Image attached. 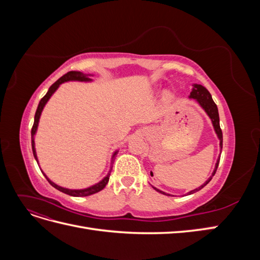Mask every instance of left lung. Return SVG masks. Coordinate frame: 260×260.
I'll return each mask as SVG.
<instances>
[{
  "label": "left lung",
  "instance_id": "obj_1",
  "mask_svg": "<svg viewBox=\"0 0 260 260\" xmlns=\"http://www.w3.org/2000/svg\"><path fill=\"white\" fill-rule=\"evenodd\" d=\"M190 99H194V100L198 101V103L202 106V108H203L204 111L206 112V114L209 116V118L211 119V122H212V125H214V129H215V131H216V133H217V137H218V139H219V141H220V149H222V131H221V129H220L218 107H217V105L215 104L214 100H212V98H211V95H210V93L208 92V90L205 88V86H203V85H201V84H194V85H193V89H192V92L190 93ZM219 160H220V157H219L217 162H216V167H215L214 172H212L211 177L206 181L205 183H204L203 185H201L199 188H195V190H193V191H191V192H188V193H187L188 195L200 191L201 188H203L206 184L209 183V181L212 179V177H214L215 174H216L217 168H218V165H219ZM153 187H154V186H153ZM154 188H155V190H156L157 192H159V193H161V194L169 195V196H170V194L165 193V192L158 190V188H156V187H154Z\"/></svg>",
  "mask_w": 260,
  "mask_h": 260
}]
</instances>
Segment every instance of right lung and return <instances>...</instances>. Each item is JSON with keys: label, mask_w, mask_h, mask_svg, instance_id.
I'll return each instance as SVG.
<instances>
[{"label": "right lung", "mask_w": 260, "mask_h": 260, "mask_svg": "<svg viewBox=\"0 0 260 260\" xmlns=\"http://www.w3.org/2000/svg\"><path fill=\"white\" fill-rule=\"evenodd\" d=\"M67 81H91V79L89 78V75H85L83 73H80V72H69L67 73L66 75H64L62 77H60L59 79L54 82L51 86L50 89L48 91V93L45 94V95L41 99L40 103H39L38 105V108H37V112H36V115H35V122H34V125H32V129H31V145H32V152H34V156L35 158L38 162V158H37V153H36V148H35V135L37 132V129H38V124H39V119H40V116H41V113L43 111V108L45 106V104L48 103V101L50 100V98L53 95V93L57 90L58 86L64 83V82H67ZM118 151H116L113 155V158L117 155ZM111 171H112V168L111 170H109L108 175L102 180L100 181L99 183L94 184L90 187H86V188H83V190H69V188H65V187H61L57 184H55L54 182H52V181L46 177L44 174V177L46 178V180L49 181L50 184L52 186H54L55 188H57L58 191L65 193V194H68V195H72V196H76V198H81V196H89V195H92V194H95L100 191L103 190V188L106 186V184L108 183V180H109V176H111Z\"/></svg>", "instance_id": "right-lung-1"}]
</instances>
